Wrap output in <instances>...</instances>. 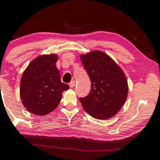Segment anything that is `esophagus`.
<instances>
[{"mask_svg":"<svg viewBox=\"0 0 160 160\" xmlns=\"http://www.w3.org/2000/svg\"><path fill=\"white\" fill-rule=\"evenodd\" d=\"M74 86H75V81H74V80H73V81H71V82L69 83V86H70V87H71V88L74 87Z\"/></svg>","mask_w":160,"mask_h":160,"instance_id":"1","label":"esophagus"}]
</instances>
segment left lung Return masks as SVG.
Wrapping results in <instances>:
<instances>
[{"instance_id":"obj_1","label":"left lung","mask_w":160,"mask_h":160,"mask_svg":"<svg viewBox=\"0 0 160 160\" xmlns=\"http://www.w3.org/2000/svg\"><path fill=\"white\" fill-rule=\"evenodd\" d=\"M80 57L92 82L89 94L80 98L82 108L95 119L111 118L127 98L128 86L126 74L102 51L93 50Z\"/></svg>"}]
</instances>
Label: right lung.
Listing matches in <instances>:
<instances>
[{
  "label": "right lung",
  "instance_id": "add662e5",
  "mask_svg": "<svg viewBox=\"0 0 160 160\" xmlns=\"http://www.w3.org/2000/svg\"><path fill=\"white\" fill-rule=\"evenodd\" d=\"M58 55H40L30 62L20 82V98L24 107L34 114L44 116L54 111L62 92L69 86L62 82L56 68Z\"/></svg>",
  "mask_w": 160,
  "mask_h": 160
}]
</instances>
